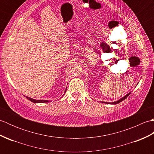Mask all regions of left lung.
<instances>
[{
    "label": "left lung",
    "mask_w": 154,
    "mask_h": 154,
    "mask_svg": "<svg viewBox=\"0 0 154 154\" xmlns=\"http://www.w3.org/2000/svg\"><path fill=\"white\" fill-rule=\"evenodd\" d=\"M130 93H129V94H127L126 96H124L123 98H122V99H120L119 100L116 101V102H114V103H106V102H103V103H106V104H118V103H120V102H122V100H124V99H126V98L129 96V94H130Z\"/></svg>",
    "instance_id": "left-lung-1"
}]
</instances>
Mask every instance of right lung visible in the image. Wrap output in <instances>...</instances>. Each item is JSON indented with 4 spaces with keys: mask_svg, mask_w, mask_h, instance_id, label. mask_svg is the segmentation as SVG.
I'll return each instance as SVG.
<instances>
[{
    "mask_svg": "<svg viewBox=\"0 0 154 154\" xmlns=\"http://www.w3.org/2000/svg\"><path fill=\"white\" fill-rule=\"evenodd\" d=\"M66 90H67V89H65V92H66ZM26 98L28 100H30V101H32V102H33L34 103H48L49 102V101L47 100H35V99H31V98H29V97H26Z\"/></svg>",
    "mask_w": 154,
    "mask_h": 154,
    "instance_id": "1",
    "label": "right lung"
}]
</instances>
